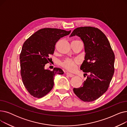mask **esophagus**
Segmentation results:
<instances>
[{
	"instance_id": "34e87169",
	"label": "esophagus",
	"mask_w": 127,
	"mask_h": 127,
	"mask_svg": "<svg viewBox=\"0 0 127 127\" xmlns=\"http://www.w3.org/2000/svg\"><path fill=\"white\" fill-rule=\"evenodd\" d=\"M66 75H67V76H68L69 77H72L74 76V75H73V74H70V73H68V72L66 73Z\"/></svg>"
}]
</instances>
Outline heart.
Listing matches in <instances>:
<instances>
[{"label": "heart", "instance_id": "b5f03b06", "mask_svg": "<svg viewBox=\"0 0 127 127\" xmlns=\"http://www.w3.org/2000/svg\"><path fill=\"white\" fill-rule=\"evenodd\" d=\"M79 61L78 59H66L62 63L63 67L69 71H74L76 68V65L78 64Z\"/></svg>", "mask_w": 127, "mask_h": 127}]
</instances>
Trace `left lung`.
Masks as SVG:
<instances>
[{"label": "left lung", "mask_w": 127, "mask_h": 127, "mask_svg": "<svg viewBox=\"0 0 127 127\" xmlns=\"http://www.w3.org/2000/svg\"><path fill=\"white\" fill-rule=\"evenodd\" d=\"M80 37L84 45L85 55L80 69L89 73L87 79L75 94L84 102H91L107 91L114 72L115 55L108 39L98 28L81 27L72 31L70 37ZM84 74V75L87 74Z\"/></svg>", "instance_id": "1"}]
</instances>
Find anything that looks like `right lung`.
<instances>
[{
    "label": "right lung",
    "mask_w": 127,
    "mask_h": 127,
    "mask_svg": "<svg viewBox=\"0 0 127 127\" xmlns=\"http://www.w3.org/2000/svg\"><path fill=\"white\" fill-rule=\"evenodd\" d=\"M71 31L56 28H44L35 32L23 44L19 56L21 74L24 86L30 94L40 98L52 89L56 74L63 75L59 68L53 70L45 69L49 56L54 53L55 45Z\"/></svg>",
    "instance_id": "right-lung-1"
}]
</instances>
